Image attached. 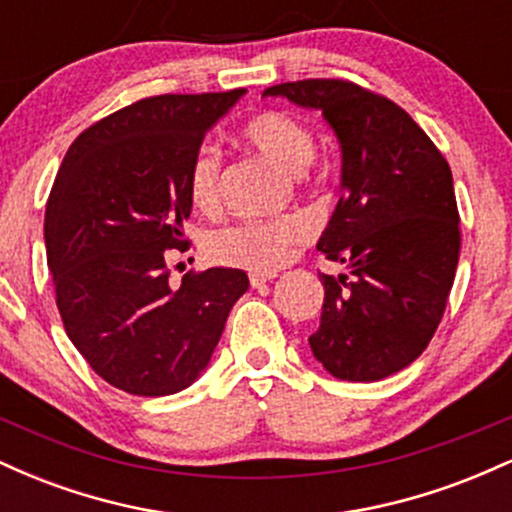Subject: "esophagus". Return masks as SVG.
Instances as JSON below:
<instances>
[{"instance_id": "obj_1", "label": "esophagus", "mask_w": 512, "mask_h": 512, "mask_svg": "<svg viewBox=\"0 0 512 512\" xmlns=\"http://www.w3.org/2000/svg\"><path fill=\"white\" fill-rule=\"evenodd\" d=\"M274 272H252L250 274V286H262V284H267V281H272L274 279Z\"/></svg>"}]
</instances>
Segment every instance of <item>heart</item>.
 <instances>
[{
    "label": "heart",
    "mask_w": 512,
    "mask_h": 512,
    "mask_svg": "<svg viewBox=\"0 0 512 512\" xmlns=\"http://www.w3.org/2000/svg\"><path fill=\"white\" fill-rule=\"evenodd\" d=\"M240 139L257 154L284 170H301L313 161L315 137L305 122L284 110H262L240 127ZM221 158L214 146H199L187 166V197L192 207H219ZM313 236V223L303 214H284L264 221H238L211 233L207 248L216 262L250 272H276L296 255L298 245Z\"/></svg>",
    "instance_id": "heart-1"
}]
</instances>
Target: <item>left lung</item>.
Listing matches in <instances>:
<instances>
[{
  "label": "left lung",
  "instance_id": "1",
  "mask_svg": "<svg viewBox=\"0 0 512 512\" xmlns=\"http://www.w3.org/2000/svg\"><path fill=\"white\" fill-rule=\"evenodd\" d=\"M264 93L320 108L342 142V197L317 250L349 274L320 276L310 349L334 378L383 380L424 354L455 281L462 233L448 161L407 110L349 79Z\"/></svg>",
  "mask_w": 512,
  "mask_h": 512
}]
</instances>
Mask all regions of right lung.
<instances>
[{
  "label": "right lung",
  "instance_id": "add662e5",
  "mask_svg": "<svg viewBox=\"0 0 512 512\" xmlns=\"http://www.w3.org/2000/svg\"><path fill=\"white\" fill-rule=\"evenodd\" d=\"M163 93L84 129L64 156L45 209V245L67 337L117 390L163 397L207 368L240 269L187 272L170 284L168 255L190 250L187 166L204 134L243 96Z\"/></svg>",
  "mask_w": 512,
  "mask_h": 512
}]
</instances>
